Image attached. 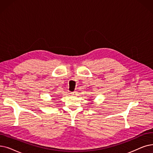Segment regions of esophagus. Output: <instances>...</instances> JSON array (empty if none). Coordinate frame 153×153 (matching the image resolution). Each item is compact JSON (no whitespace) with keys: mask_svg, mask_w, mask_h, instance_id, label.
Returning a JSON list of instances; mask_svg holds the SVG:
<instances>
[{"mask_svg":"<svg viewBox=\"0 0 153 153\" xmlns=\"http://www.w3.org/2000/svg\"><path fill=\"white\" fill-rule=\"evenodd\" d=\"M76 94H77V91H74V92H71V95H72V96H76Z\"/></svg>","mask_w":153,"mask_h":153,"instance_id":"obj_1","label":"esophagus"}]
</instances>
